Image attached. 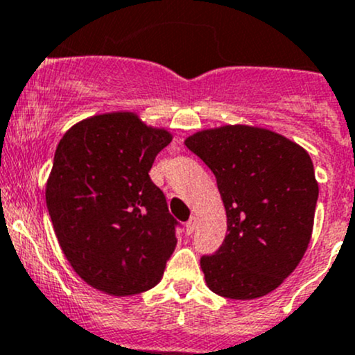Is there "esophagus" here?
<instances>
[{
  "label": "esophagus",
  "instance_id": "1",
  "mask_svg": "<svg viewBox=\"0 0 355 355\" xmlns=\"http://www.w3.org/2000/svg\"><path fill=\"white\" fill-rule=\"evenodd\" d=\"M195 229H196V217H193V215H191V218L186 222V232L193 234V232H195Z\"/></svg>",
  "mask_w": 355,
  "mask_h": 355
}]
</instances>
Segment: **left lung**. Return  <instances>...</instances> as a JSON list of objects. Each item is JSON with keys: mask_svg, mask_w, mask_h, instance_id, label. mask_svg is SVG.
Returning a JSON list of instances; mask_svg holds the SVG:
<instances>
[{"mask_svg": "<svg viewBox=\"0 0 355 355\" xmlns=\"http://www.w3.org/2000/svg\"><path fill=\"white\" fill-rule=\"evenodd\" d=\"M217 179L227 236L200 265L227 299L268 294L299 265L313 232L318 182L304 148L261 128L222 126L186 138Z\"/></svg>", "mask_w": 355, "mask_h": 355, "instance_id": "left-lung-1", "label": "left lung"}]
</instances>
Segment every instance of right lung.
<instances>
[{
    "instance_id": "1",
    "label": "right lung",
    "mask_w": 355,
    "mask_h": 355,
    "mask_svg": "<svg viewBox=\"0 0 355 355\" xmlns=\"http://www.w3.org/2000/svg\"><path fill=\"white\" fill-rule=\"evenodd\" d=\"M171 140L133 112H111L75 124L58 144L47 210L69 265L97 291L133 295L162 279L179 222L148 173Z\"/></svg>"
}]
</instances>
